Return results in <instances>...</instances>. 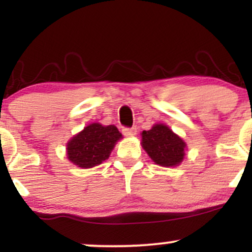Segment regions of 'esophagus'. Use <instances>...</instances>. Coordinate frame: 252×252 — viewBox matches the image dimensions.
Wrapping results in <instances>:
<instances>
[{
  "instance_id": "1",
  "label": "esophagus",
  "mask_w": 252,
  "mask_h": 252,
  "mask_svg": "<svg viewBox=\"0 0 252 252\" xmlns=\"http://www.w3.org/2000/svg\"><path fill=\"white\" fill-rule=\"evenodd\" d=\"M136 131H137V130H136V128H134V126H132V128H123L122 129V132L126 136H134V135H136Z\"/></svg>"
}]
</instances>
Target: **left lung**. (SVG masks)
Instances as JSON below:
<instances>
[{
    "instance_id": "8db88e82",
    "label": "left lung",
    "mask_w": 252,
    "mask_h": 252,
    "mask_svg": "<svg viewBox=\"0 0 252 252\" xmlns=\"http://www.w3.org/2000/svg\"><path fill=\"white\" fill-rule=\"evenodd\" d=\"M142 147L153 161L162 167L178 166L185 156L186 144L164 124H156L142 132Z\"/></svg>"
}]
</instances>
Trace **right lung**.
<instances>
[{
    "label": "right lung",
    "mask_w": 252,
    "mask_h": 252,
    "mask_svg": "<svg viewBox=\"0 0 252 252\" xmlns=\"http://www.w3.org/2000/svg\"><path fill=\"white\" fill-rule=\"evenodd\" d=\"M122 134L115 126L92 123L67 143V156L82 168H92L109 158Z\"/></svg>",
    "instance_id": "1"
}]
</instances>
